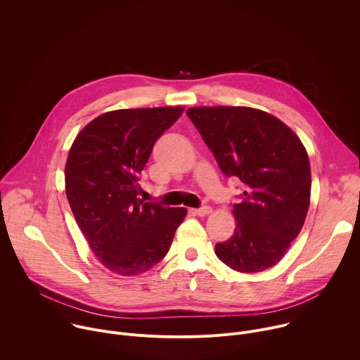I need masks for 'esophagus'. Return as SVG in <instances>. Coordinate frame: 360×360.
Instances as JSON below:
<instances>
[{
  "instance_id": "obj_1",
  "label": "esophagus",
  "mask_w": 360,
  "mask_h": 360,
  "mask_svg": "<svg viewBox=\"0 0 360 360\" xmlns=\"http://www.w3.org/2000/svg\"><path fill=\"white\" fill-rule=\"evenodd\" d=\"M212 212L211 207H200V208H196V210H192V214L198 215V217H207Z\"/></svg>"
}]
</instances>
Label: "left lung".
Here are the masks:
<instances>
[{
    "instance_id": "left-lung-1",
    "label": "left lung",
    "mask_w": 360,
    "mask_h": 360,
    "mask_svg": "<svg viewBox=\"0 0 360 360\" xmlns=\"http://www.w3.org/2000/svg\"><path fill=\"white\" fill-rule=\"evenodd\" d=\"M186 115L225 176L243 184L233 235L218 258L245 274L275 266L299 235L311 200V164L296 134L276 117L246 107H195Z\"/></svg>"
}]
</instances>
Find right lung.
<instances>
[{"label": "right lung", "mask_w": 360, "mask_h": 360, "mask_svg": "<svg viewBox=\"0 0 360 360\" xmlns=\"http://www.w3.org/2000/svg\"><path fill=\"white\" fill-rule=\"evenodd\" d=\"M182 107L118 110L99 115L75 138L65 164V192L79 229L99 262L135 276L168 253L186 210L138 198L153 143Z\"/></svg>", "instance_id": "add662e5"}]
</instances>
